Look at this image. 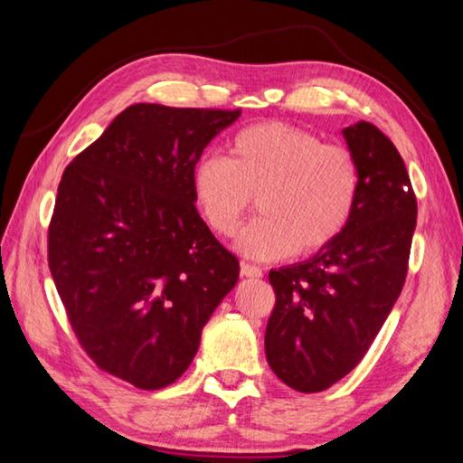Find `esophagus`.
Masks as SVG:
<instances>
[{"mask_svg":"<svg viewBox=\"0 0 463 463\" xmlns=\"http://www.w3.org/2000/svg\"><path fill=\"white\" fill-rule=\"evenodd\" d=\"M240 270H241V277H248V279H260L262 277V269L256 267V264H250V262H241Z\"/></svg>","mask_w":463,"mask_h":463,"instance_id":"obj_1","label":"esophagus"}]
</instances>
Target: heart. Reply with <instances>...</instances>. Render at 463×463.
Returning <instances> with one entry per match:
<instances>
[{"label": "heart", "instance_id": "heart-1", "mask_svg": "<svg viewBox=\"0 0 463 463\" xmlns=\"http://www.w3.org/2000/svg\"><path fill=\"white\" fill-rule=\"evenodd\" d=\"M361 164L353 149L287 123L241 128L227 157L203 156L193 170V199L219 238H230L252 207L254 219L236 238L252 260L316 254L343 236L361 196Z\"/></svg>", "mask_w": 463, "mask_h": 463}]
</instances>
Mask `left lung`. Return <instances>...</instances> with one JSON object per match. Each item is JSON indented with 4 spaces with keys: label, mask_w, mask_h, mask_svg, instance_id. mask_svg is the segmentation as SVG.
<instances>
[{
    "label": "left lung",
    "mask_w": 463,
    "mask_h": 463,
    "mask_svg": "<svg viewBox=\"0 0 463 463\" xmlns=\"http://www.w3.org/2000/svg\"><path fill=\"white\" fill-rule=\"evenodd\" d=\"M343 135L363 176L351 223L314 259L269 272L277 299L267 361L303 393L330 388L365 357L404 287L416 227V196L396 146L365 120Z\"/></svg>",
    "instance_id": "left-lung-1"
}]
</instances>
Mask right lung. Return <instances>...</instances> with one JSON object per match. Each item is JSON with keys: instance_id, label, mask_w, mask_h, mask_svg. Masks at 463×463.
<instances>
[{"instance_id": "right-lung-1", "label": "right lung", "mask_w": 463, "mask_h": 463, "mask_svg": "<svg viewBox=\"0 0 463 463\" xmlns=\"http://www.w3.org/2000/svg\"><path fill=\"white\" fill-rule=\"evenodd\" d=\"M240 112L133 104L61 176L52 281L88 357L139 390L184 373L238 283V259L194 207L193 170Z\"/></svg>"}]
</instances>
